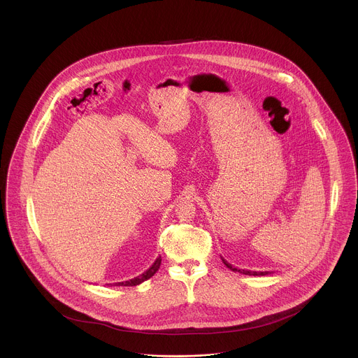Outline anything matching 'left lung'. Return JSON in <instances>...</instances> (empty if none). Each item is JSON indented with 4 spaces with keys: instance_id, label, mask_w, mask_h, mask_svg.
Returning a JSON list of instances; mask_svg holds the SVG:
<instances>
[{
    "instance_id": "1",
    "label": "left lung",
    "mask_w": 358,
    "mask_h": 358,
    "mask_svg": "<svg viewBox=\"0 0 358 358\" xmlns=\"http://www.w3.org/2000/svg\"><path fill=\"white\" fill-rule=\"evenodd\" d=\"M222 260H223V263L226 264V267H229L230 270H233V271H238V273H241V274H245V275H266V274H270V271H251V270H243V268H237V267H234L233 264L227 263V260H224L223 257H222Z\"/></svg>"
}]
</instances>
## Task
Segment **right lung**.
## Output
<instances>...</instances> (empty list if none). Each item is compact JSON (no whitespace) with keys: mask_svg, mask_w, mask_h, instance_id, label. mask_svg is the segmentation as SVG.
<instances>
[{"mask_svg":"<svg viewBox=\"0 0 358 358\" xmlns=\"http://www.w3.org/2000/svg\"><path fill=\"white\" fill-rule=\"evenodd\" d=\"M159 264H161V256L154 260L153 264H152L143 274H141V275H138V277H135V278H132V280H129V281L115 282L114 285H117V287H135V285H139V284H142L143 281H146V280H149L150 277H153L154 274L157 273V270L159 268ZM110 285H111V284H110Z\"/></svg>","mask_w":358,"mask_h":358,"instance_id":"add662e5","label":"right lung"}]
</instances>
